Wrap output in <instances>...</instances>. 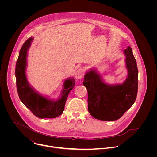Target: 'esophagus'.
<instances>
[{"instance_id": "1", "label": "esophagus", "mask_w": 157, "mask_h": 157, "mask_svg": "<svg viewBox=\"0 0 157 157\" xmlns=\"http://www.w3.org/2000/svg\"><path fill=\"white\" fill-rule=\"evenodd\" d=\"M83 71L82 69L80 68V69H78L76 71L75 74V78L80 79L83 77Z\"/></svg>"}]
</instances>
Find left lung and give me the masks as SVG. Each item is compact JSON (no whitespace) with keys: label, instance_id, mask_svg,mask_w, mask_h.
<instances>
[{"label":"left lung","instance_id":"obj_1","mask_svg":"<svg viewBox=\"0 0 157 157\" xmlns=\"http://www.w3.org/2000/svg\"><path fill=\"white\" fill-rule=\"evenodd\" d=\"M128 75L123 84L108 85L95 69L85 75L83 85L88 90V111L103 121L119 119L134 103L138 91V68L132 49L124 50Z\"/></svg>","mask_w":157,"mask_h":157}]
</instances>
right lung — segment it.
<instances>
[{"instance_id":"add662e5","label":"right lung","mask_w":157,"mask_h":157,"mask_svg":"<svg viewBox=\"0 0 157 157\" xmlns=\"http://www.w3.org/2000/svg\"><path fill=\"white\" fill-rule=\"evenodd\" d=\"M33 39V38L30 37L23 44L16 62L15 75L18 95L25 106L38 118H56L63 112L68 94L74 87L75 82L73 78L66 80L61 97L56 101L41 95L31 87L27 81L25 70L27 65V51Z\"/></svg>"}]
</instances>
